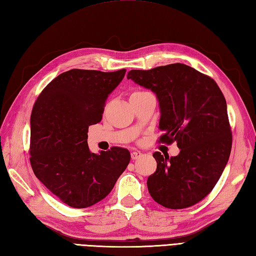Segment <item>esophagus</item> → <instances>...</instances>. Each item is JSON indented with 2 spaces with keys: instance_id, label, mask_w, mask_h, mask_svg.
<instances>
[{
  "instance_id": "esophagus-1",
  "label": "esophagus",
  "mask_w": 256,
  "mask_h": 256,
  "mask_svg": "<svg viewBox=\"0 0 256 256\" xmlns=\"http://www.w3.org/2000/svg\"><path fill=\"white\" fill-rule=\"evenodd\" d=\"M130 156H132V160H136L142 156V153L140 151H132V154H130Z\"/></svg>"
}]
</instances>
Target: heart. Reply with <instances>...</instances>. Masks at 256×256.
<instances>
[{
	"label": "heart",
	"instance_id": "1",
	"mask_svg": "<svg viewBox=\"0 0 256 256\" xmlns=\"http://www.w3.org/2000/svg\"><path fill=\"white\" fill-rule=\"evenodd\" d=\"M148 92L146 91H143V90H136V91H134L132 94L130 96H144V94H148Z\"/></svg>",
	"mask_w": 256,
	"mask_h": 256
}]
</instances>
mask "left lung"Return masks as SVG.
Masks as SVG:
<instances>
[{
  "label": "left lung",
  "instance_id": "8db88e82",
  "mask_svg": "<svg viewBox=\"0 0 256 256\" xmlns=\"http://www.w3.org/2000/svg\"><path fill=\"white\" fill-rule=\"evenodd\" d=\"M127 79L158 100L160 141H176L177 156L153 154L156 172L148 178L155 202L167 208L192 206L213 190L232 151L225 96L215 81L188 65L170 64L130 70Z\"/></svg>",
  "mask_w": 256,
  "mask_h": 256
}]
</instances>
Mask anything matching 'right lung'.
Listing matches in <instances>:
<instances>
[{
  "label": "right lung",
  "instance_id": "1",
  "mask_svg": "<svg viewBox=\"0 0 256 256\" xmlns=\"http://www.w3.org/2000/svg\"><path fill=\"white\" fill-rule=\"evenodd\" d=\"M126 70L112 72L70 70L50 82L30 117V163L36 177L74 208L100 202L130 162L128 150L91 153L88 129L101 122L108 96Z\"/></svg>",
  "mask_w": 256,
  "mask_h": 256
}]
</instances>
